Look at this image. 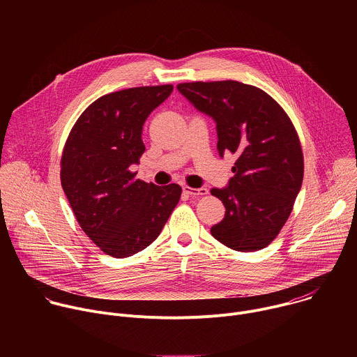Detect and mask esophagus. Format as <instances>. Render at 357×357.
<instances>
[{"label":"esophagus","instance_id":"1","mask_svg":"<svg viewBox=\"0 0 357 357\" xmlns=\"http://www.w3.org/2000/svg\"><path fill=\"white\" fill-rule=\"evenodd\" d=\"M183 192L190 195V196H200V195H206L208 189L206 188H189V186H185Z\"/></svg>","mask_w":357,"mask_h":357}]
</instances>
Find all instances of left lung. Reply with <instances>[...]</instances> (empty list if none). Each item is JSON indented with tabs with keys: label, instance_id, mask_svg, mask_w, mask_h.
I'll return each mask as SVG.
<instances>
[{
	"label": "left lung",
	"instance_id": "8db88e82",
	"mask_svg": "<svg viewBox=\"0 0 357 357\" xmlns=\"http://www.w3.org/2000/svg\"><path fill=\"white\" fill-rule=\"evenodd\" d=\"M176 89L216 123L219 155L236 157L227 186L211 189L226 208L212 236L236 251L267 247L302 186L303 157L289 117L266 91L240 82H193Z\"/></svg>",
	"mask_w": 357,
	"mask_h": 357
}]
</instances>
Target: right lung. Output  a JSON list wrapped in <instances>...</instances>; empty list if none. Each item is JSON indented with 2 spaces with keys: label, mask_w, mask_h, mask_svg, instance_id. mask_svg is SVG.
<instances>
[{
  "label": "right lung",
  "mask_w": 357,
  "mask_h": 357,
  "mask_svg": "<svg viewBox=\"0 0 357 357\" xmlns=\"http://www.w3.org/2000/svg\"><path fill=\"white\" fill-rule=\"evenodd\" d=\"M174 86H145L97 98L73 126L63 148L61 181L83 231L106 254L126 259L162 231L178 205L176 183L135 179L144 154L142 126Z\"/></svg>",
  "instance_id": "add662e5"
}]
</instances>
